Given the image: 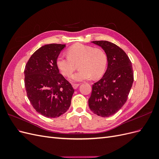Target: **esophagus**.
Instances as JSON below:
<instances>
[{"instance_id":"34e87169","label":"esophagus","mask_w":159,"mask_h":159,"mask_svg":"<svg viewBox=\"0 0 159 159\" xmlns=\"http://www.w3.org/2000/svg\"><path fill=\"white\" fill-rule=\"evenodd\" d=\"M79 85H80L79 84H72V86H73V88H74V89H77V88H78Z\"/></svg>"}]
</instances>
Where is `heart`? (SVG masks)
Here are the masks:
<instances>
[{
    "mask_svg": "<svg viewBox=\"0 0 159 159\" xmlns=\"http://www.w3.org/2000/svg\"><path fill=\"white\" fill-rule=\"evenodd\" d=\"M67 57L60 56L56 60V66L62 75L70 76L78 63L79 70L71 76L72 81H81L91 77L99 78L107 66V56L100 48L82 44H76L67 50Z\"/></svg>",
    "mask_w": 159,
    "mask_h": 159,
    "instance_id": "obj_1",
    "label": "heart"
}]
</instances>
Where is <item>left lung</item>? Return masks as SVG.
Masks as SVG:
<instances>
[{
    "label": "left lung",
    "instance_id": "1",
    "mask_svg": "<svg viewBox=\"0 0 159 159\" xmlns=\"http://www.w3.org/2000/svg\"><path fill=\"white\" fill-rule=\"evenodd\" d=\"M107 55V68L92 86L88 100L91 111L103 117L116 113L127 102L133 83L131 61L121 48L108 41H93Z\"/></svg>",
    "mask_w": 159,
    "mask_h": 159
}]
</instances>
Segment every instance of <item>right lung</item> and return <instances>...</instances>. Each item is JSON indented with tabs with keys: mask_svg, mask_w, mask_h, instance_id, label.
<instances>
[{
	"mask_svg": "<svg viewBox=\"0 0 159 159\" xmlns=\"http://www.w3.org/2000/svg\"><path fill=\"white\" fill-rule=\"evenodd\" d=\"M66 44L42 46L31 56L25 69L28 98L38 113L48 118L65 113L71 105L74 89L59 72L56 60Z\"/></svg>",
	"mask_w": 159,
	"mask_h": 159,
	"instance_id": "right-lung-1",
	"label": "right lung"
}]
</instances>
